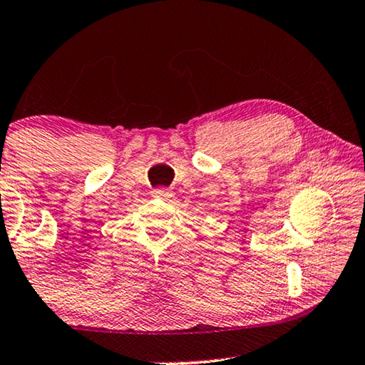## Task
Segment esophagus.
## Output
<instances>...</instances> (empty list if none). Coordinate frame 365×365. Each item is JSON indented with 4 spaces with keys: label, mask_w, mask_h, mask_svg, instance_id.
I'll use <instances>...</instances> for the list:
<instances>
[{
    "label": "esophagus",
    "mask_w": 365,
    "mask_h": 365,
    "mask_svg": "<svg viewBox=\"0 0 365 365\" xmlns=\"http://www.w3.org/2000/svg\"><path fill=\"white\" fill-rule=\"evenodd\" d=\"M153 195H155L157 198H168L170 197V192H168L167 188H155L153 190Z\"/></svg>",
    "instance_id": "esophagus-1"
}]
</instances>
